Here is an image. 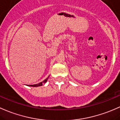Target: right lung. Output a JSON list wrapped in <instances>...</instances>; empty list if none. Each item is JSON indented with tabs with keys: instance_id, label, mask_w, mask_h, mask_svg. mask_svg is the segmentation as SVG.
Returning <instances> with one entry per match:
<instances>
[{
	"instance_id": "1",
	"label": "right lung",
	"mask_w": 120,
	"mask_h": 120,
	"mask_svg": "<svg viewBox=\"0 0 120 120\" xmlns=\"http://www.w3.org/2000/svg\"><path fill=\"white\" fill-rule=\"evenodd\" d=\"M48 77H49V76H48V77H47L46 79H45L43 81H42V82H40V83L39 84H34V85H27V86H33V87H37V86H41V85H43V84L44 83H45L46 82H47V80L48 79Z\"/></svg>"
}]
</instances>
